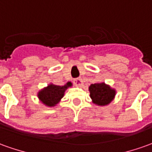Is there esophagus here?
<instances>
[{
	"label": "esophagus",
	"instance_id": "34e87169",
	"mask_svg": "<svg viewBox=\"0 0 152 152\" xmlns=\"http://www.w3.org/2000/svg\"><path fill=\"white\" fill-rule=\"evenodd\" d=\"M74 84L76 86H81L83 84V80L81 78H76V79H74Z\"/></svg>",
	"mask_w": 152,
	"mask_h": 152
}]
</instances>
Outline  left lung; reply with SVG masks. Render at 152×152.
<instances>
[{
	"mask_svg": "<svg viewBox=\"0 0 152 152\" xmlns=\"http://www.w3.org/2000/svg\"><path fill=\"white\" fill-rule=\"evenodd\" d=\"M90 96L95 104L99 106L108 105L115 96V90L111 89L110 86L105 83L91 84L89 87Z\"/></svg>",
	"mask_w": 152,
	"mask_h": 152,
	"instance_id": "8db88e82",
	"label": "left lung"
}]
</instances>
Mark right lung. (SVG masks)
<instances>
[{
    "instance_id": "right-lung-1",
    "label": "right lung",
    "mask_w": 152,
    "mask_h": 152,
    "mask_svg": "<svg viewBox=\"0 0 152 152\" xmlns=\"http://www.w3.org/2000/svg\"><path fill=\"white\" fill-rule=\"evenodd\" d=\"M71 86L72 82H67L62 86L50 84L38 93V97L46 106H54L63 97L65 91Z\"/></svg>"
}]
</instances>
